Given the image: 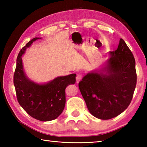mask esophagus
Returning a JSON list of instances; mask_svg holds the SVG:
<instances>
[{
	"instance_id": "esophagus-1",
	"label": "esophagus",
	"mask_w": 147,
	"mask_h": 147,
	"mask_svg": "<svg viewBox=\"0 0 147 147\" xmlns=\"http://www.w3.org/2000/svg\"><path fill=\"white\" fill-rule=\"evenodd\" d=\"M82 78H83L82 74H78L77 76H76V82L79 83L80 81L82 79Z\"/></svg>"
}]
</instances>
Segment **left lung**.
I'll use <instances>...</instances> for the list:
<instances>
[{
  "label": "left lung",
  "mask_w": 147,
  "mask_h": 147,
  "mask_svg": "<svg viewBox=\"0 0 147 147\" xmlns=\"http://www.w3.org/2000/svg\"><path fill=\"white\" fill-rule=\"evenodd\" d=\"M100 70L87 73L79 88L89 112L100 119L117 116L128 107L136 85L135 60L121 38L117 50Z\"/></svg>",
  "instance_id": "8db88e82"
}]
</instances>
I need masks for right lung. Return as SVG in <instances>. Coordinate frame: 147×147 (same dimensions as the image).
<instances>
[{
  "label": "right lung",
  "mask_w": 147,
  "mask_h": 147,
  "mask_svg": "<svg viewBox=\"0 0 147 147\" xmlns=\"http://www.w3.org/2000/svg\"><path fill=\"white\" fill-rule=\"evenodd\" d=\"M36 37L22 49L16 60L14 74V85L19 104L32 117L41 121H50L57 118L63 111L65 104V88L76 82V74L59 76L43 84L33 82L24 71L22 55Z\"/></svg>",
  "instance_id": "add662e5"
}]
</instances>
